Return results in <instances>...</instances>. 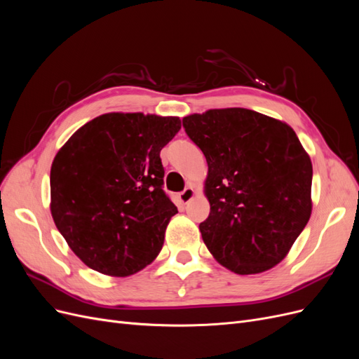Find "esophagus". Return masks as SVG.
Returning a JSON list of instances; mask_svg holds the SVG:
<instances>
[{
  "label": "esophagus",
  "instance_id": "obj_1",
  "mask_svg": "<svg viewBox=\"0 0 359 359\" xmlns=\"http://www.w3.org/2000/svg\"><path fill=\"white\" fill-rule=\"evenodd\" d=\"M180 201H181V203H189L193 198H194V189L191 187V186H189V187H186L184 189L181 193H180Z\"/></svg>",
  "mask_w": 359,
  "mask_h": 359
}]
</instances>
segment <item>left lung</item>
Returning <instances> with one entry per match:
<instances>
[{
	"mask_svg": "<svg viewBox=\"0 0 359 359\" xmlns=\"http://www.w3.org/2000/svg\"><path fill=\"white\" fill-rule=\"evenodd\" d=\"M208 163V219L199 224L215 260L259 274L286 257L311 215V160L293 128L243 107L182 118Z\"/></svg>",
	"mask_w": 359,
	"mask_h": 359,
	"instance_id": "left-lung-1",
	"label": "left lung"
}]
</instances>
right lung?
<instances>
[{
  "label": "right lung",
  "instance_id": "add662e5",
  "mask_svg": "<svg viewBox=\"0 0 359 359\" xmlns=\"http://www.w3.org/2000/svg\"><path fill=\"white\" fill-rule=\"evenodd\" d=\"M180 128L178 116L111 112L61 147L50 168V212L86 266L127 277L157 257L178 212L163 191L160 151Z\"/></svg>",
  "mask_w": 359,
  "mask_h": 359
}]
</instances>
